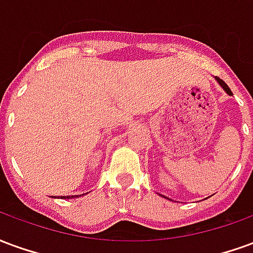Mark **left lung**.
Instances as JSON below:
<instances>
[{"label": "left lung", "instance_id": "left-lung-1", "mask_svg": "<svg viewBox=\"0 0 253 253\" xmlns=\"http://www.w3.org/2000/svg\"><path fill=\"white\" fill-rule=\"evenodd\" d=\"M217 81H218V83H219V85H221V86H222V88L225 89V90H226V93L232 94V90H230V88H229L228 85L225 84V81H222V80H221V78H219V77H217Z\"/></svg>", "mask_w": 253, "mask_h": 253}]
</instances>
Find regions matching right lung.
<instances>
[{
	"mask_svg": "<svg viewBox=\"0 0 253 253\" xmlns=\"http://www.w3.org/2000/svg\"><path fill=\"white\" fill-rule=\"evenodd\" d=\"M74 196H77V195H74ZM65 198H67V199H69V198H73V195L72 196H65Z\"/></svg>",
	"mask_w": 253,
	"mask_h": 253,
	"instance_id": "add662e5",
	"label": "right lung"
}]
</instances>
